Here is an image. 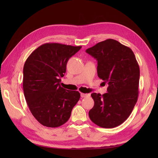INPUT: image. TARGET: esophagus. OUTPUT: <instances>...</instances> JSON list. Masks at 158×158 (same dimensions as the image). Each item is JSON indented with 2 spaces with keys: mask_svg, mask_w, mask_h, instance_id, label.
Returning <instances> with one entry per match:
<instances>
[{
  "mask_svg": "<svg viewBox=\"0 0 158 158\" xmlns=\"http://www.w3.org/2000/svg\"><path fill=\"white\" fill-rule=\"evenodd\" d=\"M80 95L82 98H86V97H88L89 95L88 94H84V93H81Z\"/></svg>",
  "mask_w": 158,
  "mask_h": 158,
  "instance_id": "34e87169",
  "label": "esophagus"
}]
</instances>
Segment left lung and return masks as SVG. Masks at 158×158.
<instances>
[{
    "mask_svg": "<svg viewBox=\"0 0 158 158\" xmlns=\"http://www.w3.org/2000/svg\"><path fill=\"white\" fill-rule=\"evenodd\" d=\"M85 52L98 61V76L107 83V93H92L89 117L100 127L111 128L125 122L137 102L140 68L133 51L112 39L98 43Z\"/></svg>",
    "mask_w": 158,
    "mask_h": 158,
    "instance_id": "1",
    "label": "left lung"
}]
</instances>
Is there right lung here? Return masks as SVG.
I'll use <instances>...</instances> for the list:
<instances>
[{"instance_id": "obj_1", "label": "right lung", "mask_w": 158, "mask_h": 158, "mask_svg": "<svg viewBox=\"0 0 158 158\" xmlns=\"http://www.w3.org/2000/svg\"><path fill=\"white\" fill-rule=\"evenodd\" d=\"M81 46L47 43L28 56L23 66V89L31 113L42 125L55 128L67 121L80 98L78 91L62 88L66 63Z\"/></svg>"}]
</instances>
